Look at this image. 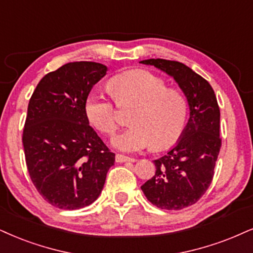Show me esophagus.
Wrapping results in <instances>:
<instances>
[{"instance_id": "obj_1", "label": "esophagus", "mask_w": 253, "mask_h": 253, "mask_svg": "<svg viewBox=\"0 0 253 253\" xmlns=\"http://www.w3.org/2000/svg\"><path fill=\"white\" fill-rule=\"evenodd\" d=\"M115 161H116L117 163H126V162H135L136 160H135V158L127 157V156H123V155L117 154L116 156H115Z\"/></svg>"}]
</instances>
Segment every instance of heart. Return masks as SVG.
Masks as SVG:
<instances>
[{
  "instance_id": "obj_1",
  "label": "heart",
  "mask_w": 253,
  "mask_h": 253,
  "mask_svg": "<svg viewBox=\"0 0 253 253\" xmlns=\"http://www.w3.org/2000/svg\"><path fill=\"white\" fill-rule=\"evenodd\" d=\"M112 95L121 104L136 103L130 123L132 126L112 138L114 148L137 152L152 145L162 150L177 142L186 123L188 104L183 93L167 88V83L150 71L137 69L117 75L109 83ZM90 124L105 135L118 126L115 104L103 92L90 93L84 105Z\"/></svg>"
}]
</instances>
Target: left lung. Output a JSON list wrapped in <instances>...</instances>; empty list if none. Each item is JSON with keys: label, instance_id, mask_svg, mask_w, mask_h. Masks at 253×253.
Here are the masks:
<instances>
[{"label": "left lung", "instance_id": "1", "mask_svg": "<svg viewBox=\"0 0 253 253\" xmlns=\"http://www.w3.org/2000/svg\"><path fill=\"white\" fill-rule=\"evenodd\" d=\"M139 63L172 77L189 104V121L176 145L154 161L155 176L141 186L151 204L180 210L197 203L212 180L222 145L219 107L210 83L185 64L162 58Z\"/></svg>", "mask_w": 253, "mask_h": 253}]
</instances>
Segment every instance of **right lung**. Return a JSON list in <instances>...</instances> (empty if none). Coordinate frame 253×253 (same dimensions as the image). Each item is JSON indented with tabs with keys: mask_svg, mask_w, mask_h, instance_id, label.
<instances>
[{
	"mask_svg": "<svg viewBox=\"0 0 253 253\" xmlns=\"http://www.w3.org/2000/svg\"><path fill=\"white\" fill-rule=\"evenodd\" d=\"M107 71L96 62H70L46 74L29 101L22 138L27 168L40 195L58 209L92 204L115 164L84 111Z\"/></svg>",
	"mask_w": 253,
	"mask_h": 253,
	"instance_id": "1",
	"label": "right lung"
}]
</instances>
